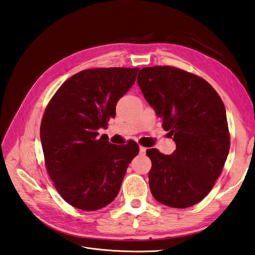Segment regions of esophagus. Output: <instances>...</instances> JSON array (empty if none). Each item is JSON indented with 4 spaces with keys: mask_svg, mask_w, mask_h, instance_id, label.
Instances as JSON below:
<instances>
[{
    "mask_svg": "<svg viewBox=\"0 0 255 255\" xmlns=\"http://www.w3.org/2000/svg\"><path fill=\"white\" fill-rule=\"evenodd\" d=\"M146 152V148L144 146H140V153L141 154H145Z\"/></svg>",
    "mask_w": 255,
    "mask_h": 255,
    "instance_id": "obj_1",
    "label": "esophagus"
}]
</instances>
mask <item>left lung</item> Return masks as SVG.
Instances as JSON below:
<instances>
[{
    "label": "left lung",
    "instance_id": "1",
    "mask_svg": "<svg viewBox=\"0 0 255 255\" xmlns=\"http://www.w3.org/2000/svg\"><path fill=\"white\" fill-rule=\"evenodd\" d=\"M136 82L177 145L171 155L146 149L152 195L172 208L198 204L212 190L230 152L223 101L204 78L169 65L141 69Z\"/></svg>",
    "mask_w": 255,
    "mask_h": 255
}]
</instances>
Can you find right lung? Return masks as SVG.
<instances>
[{"instance_id":"add662e5","label":"right lung","mask_w":255,"mask_h":255,"mask_svg":"<svg viewBox=\"0 0 255 255\" xmlns=\"http://www.w3.org/2000/svg\"><path fill=\"white\" fill-rule=\"evenodd\" d=\"M139 68H98L65 81L48 102L40 135L45 166L69 205L95 211L120 192L129 162L139 153L134 141L114 145L98 129L115 116L116 103L131 88Z\"/></svg>"}]
</instances>
